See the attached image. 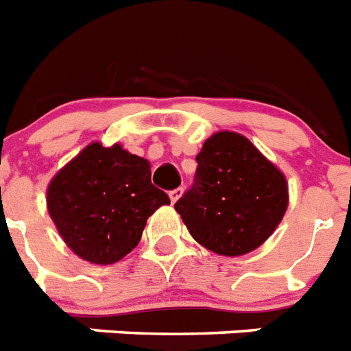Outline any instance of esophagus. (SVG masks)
Here are the masks:
<instances>
[{"label":"esophagus","instance_id":"1","mask_svg":"<svg viewBox=\"0 0 351 351\" xmlns=\"http://www.w3.org/2000/svg\"><path fill=\"white\" fill-rule=\"evenodd\" d=\"M181 193H183V189L172 190V192L168 193V195H170V201H172V203H176V201H178V199L181 197Z\"/></svg>","mask_w":351,"mask_h":351}]
</instances>
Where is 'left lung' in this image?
Wrapping results in <instances>:
<instances>
[{"label":"left lung","instance_id":"8db88e82","mask_svg":"<svg viewBox=\"0 0 351 351\" xmlns=\"http://www.w3.org/2000/svg\"><path fill=\"white\" fill-rule=\"evenodd\" d=\"M195 161L193 184L173 204L193 239L230 257L263 245L287 212L285 176L235 132L206 139Z\"/></svg>","mask_w":351,"mask_h":351}]
</instances>
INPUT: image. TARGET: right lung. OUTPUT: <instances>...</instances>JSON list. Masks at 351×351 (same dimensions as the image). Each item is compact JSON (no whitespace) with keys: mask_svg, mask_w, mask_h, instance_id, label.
<instances>
[{"mask_svg":"<svg viewBox=\"0 0 351 351\" xmlns=\"http://www.w3.org/2000/svg\"><path fill=\"white\" fill-rule=\"evenodd\" d=\"M47 204L72 252L112 265L136 248L148 217L170 197L152 184L147 159L92 143L56 173Z\"/></svg>","mask_w":351,"mask_h":351,"instance_id":"add662e5","label":"right lung"}]
</instances>
